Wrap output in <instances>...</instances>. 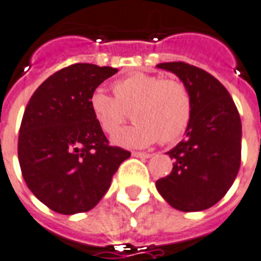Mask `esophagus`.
<instances>
[{"instance_id":"esophagus-1","label":"esophagus","mask_w":261,"mask_h":261,"mask_svg":"<svg viewBox=\"0 0 261 261\" xmlns=\"http://www.w3.org/2000/svg\"><path fill=\"white\" fill-rule=\"evenodd\" d=\"M133 155L138 156V158H151L152 154H149V152H144V151H134V152H133Z\"/></svg>"}]
</instances>
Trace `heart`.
I'll list each match as a JSON object with an SVG mask.
<instances>
[{
    "mask_svg": "<svg viewBox=\"0 0 261 261\" xmlns=\"http://www.w3.org/2000/svg\"><path fill=\"white\" fill-rule=\"evenodd\" d=\"M114 96L97 89L89 105L94 120L106 134H114L134 110L137 123L116 134L114 143L127 148L148 147L178 141L192 118V96L178 79H164L158 74L133 73L113 85Z\"/></svg>",
    "mask_w": 261,
    "mask_h": 261,
    "instance_id": "heart-1",
    "label": "heart"
}]
</instances>
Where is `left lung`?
<instances>
[{"instance_id":"8db88e82","label":"left lung","mask_w":261,"mask_h":261,"mask_svg":"<svg viewBox=\"0 0 261 261\" xmlns=\"http://www.w3.org/2000/svg\"><path fill=\"white\" fill-rule=\"evenodd\" d=\"M158 67L187 85L194 109L187 137L168 151L174 168L156 181V189L178 211H205L225 196L240 168L238 107L226 87L203 69L185 62L160 63Z\"/></svg>"}]
</instances>
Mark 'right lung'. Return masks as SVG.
<instances>
[{"label":"right lung","instance_id":"obj_1","mask_svg":"<svg viewBox=\"0 0 261 261\" xmlns=\"http://www.w3.org/2000/svg\"><path fill=\"white\" fill-rule=\"evenodd\" d=\"M117 72L74 63L49 76L27 105L18 137L19 167L31 192L55 212L73 215L96 206L131 155L109 144L89 105L96 87Z\"/></svg>","mask_w":261,"mask_h":261}]
</instances>
